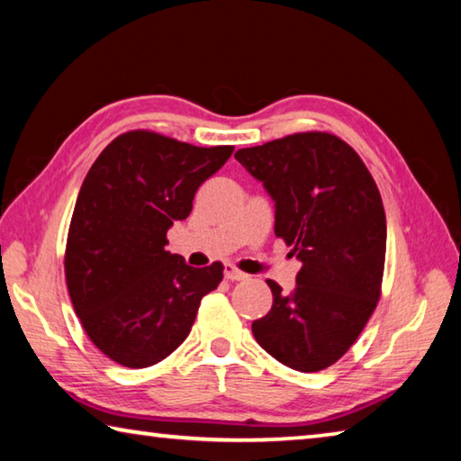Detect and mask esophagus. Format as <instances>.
<instances>
[{
	"mask_svg": "<svg viewBox=\"0 0 461 461\" xmlns=\"http://www.w3.org/2000/svg\"><path fill=\"white\" fill-rule=\"evenodd\" d=\"M224 277L229 281H243L247 279V276L243 271H239L235 265H224Z\"/></svg>",
	"mask_w": 461,
	"mask_h": 461,
	"instance_id": "34e87169",
	"label": "esophagus"
}]
</instances>
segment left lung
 Instances as JSON below:
<instances>
[{
    "mask_svg": "<svg viewBox=\"0 0 461 461\" xmlns=\"http://www.w3.org/2000/svg\"><path fill=\"white\" fill-rule=\"evenodd\" d=\"M235 158L276 200V237L302 261L292 294L267 279L273 305L253 321V336L281 365L318 373L348 352L381 297V192L358 153L326 131L281 137Z\"/></svg>",
    "mask_w": 461,
    "mask_h": 461,
    "instance_id": "8db88e82",
    "label": "left lung"
}]
</instances>
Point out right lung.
Wrapping results in <instances>:
<instances>
[{"instance_id":"obj_1","label":"right lung","mask_w":461,"mask_h":461,"mask_svg":"<svg viewBox=\"0 0 461 461\" xmlns=\"http://www.w3.org/2000/svg\"><path fill=\"white\" fill-rule=\"evenodd\" d=\"M232 149L135 129L115 137L88 169L64 276L86 336L117 365L145 368L169 357L190 334L202 297L222 281V263L190 267L166 251V235L188 218L200 184Z\"/></svg>"}]
</instances>
